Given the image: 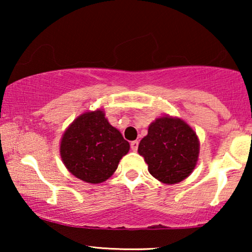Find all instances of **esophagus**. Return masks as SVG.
Returning <instances> with one entry per match:
<instances>
[{"mask_svg": "<svg viewBox=\"0 0 252 252\" xmlns=\"http://www.w3.org/2000/svg\"><path fill=\"white\" fill-rule=\"evenodd\" d=\"M137 148H139V142H137V141H133V142H130V149L133 151H136Z\"/></svg>", "mask_w": 252, "mask_h": 252, "instance_id": "obj_1", "label": "esophagus"}]
</instances>
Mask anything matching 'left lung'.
<instances>
[{"instance_id":"1","label":"left lung","mask_w":252,"mask_h":252,"mask_svg":"<svg viewBox=\"0 0 252 252\" xmlns=\"http://www.w3.org/2000/svg\"><path fill=\"white\" fill-rule=\"evenodd\" d=\"M137 153L144 158L148 171L155 179L165 185H174L195 170L199 140L185 120L164 115L148 127V134L140 141Z\"/></svg>"}]
</instances>
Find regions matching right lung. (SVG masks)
<instances>
[{
  "mask_svg": "<svg viewBox=\"0 0 252 252\" xmlns=\"http://www.w3.org/2000/svg\"><path fill=\"white\" fill-rule=\"evenodd\" d=\"M128 151L129 143L109 123L102 109L78 116L65 129L60 144L67 171L93 185L108 180Z\"/></svg>",
  "mask_w": 252,
  "mask_h": 252,
  "instance_id": "obj_1",
  "label": "right lung"
}]
</instances>
